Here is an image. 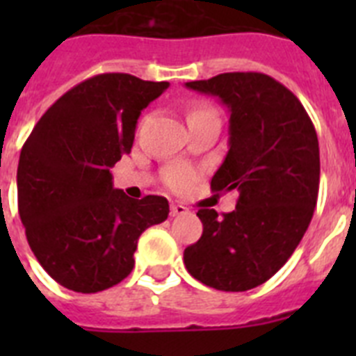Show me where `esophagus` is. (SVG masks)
<instances>
[{"label":"esophagus","instance_id":"esophagus-1","mask_svg":"<svg viewBox=\"0 0 356 356\" xmlns=\"http://www.w3.org/2000/svg\"><path fill=\"white\" fill-rule=\"evenodd\" d=\"M188 212L187 207L184 205H171V216L176 217V216H185V213Z\"/></svg>","mask_w":356,"mask_h":356}]
</instances>
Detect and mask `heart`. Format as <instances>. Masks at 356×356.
I'll list each match as a JSON object with an SVG mask.
<instances>
[{
    "mask_svg": "<svg viewBox=\"0 0 356 356\" xmlns=\"http://www.w3.org/2000/svg\"><path fill=\"white\" fill-rule=\"evenodd\" d=\"M207 114H213L212 110L207 108V106H193V108L188 110V119H194V118H201V115H207ZM165 181L171 188H176V191H184L191 185L193 181V175L187 171V169H181V168H171L165 171Z\"/></svg>",
    "mask_w": 356,
    "mask_h": 356,
    "instance_id": "obj_1",
    "label": "heart"
}]
</instances>
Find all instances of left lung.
Listing matches in <instances>:
<instances>
[{"label":"left lung","mask_w":356,"mask_h":356,"mask_svg":"<svg viewBox=\"0 0 356 356\" xmlns=\"http://www.w3.org/2000/svg\"><path fill=\"white\" fill-rule=\"evenodd\" d=\"M228 106V153L212 191L238 193L234 212L197 210L203 235L185 248L191 276L217 291L259 287L291 259L319 193V143L300 99L262 72L187 81Z\"/></svg>","instance_id":"obj_1"}]
</instances>
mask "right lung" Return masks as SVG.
<instances>
[{"mask_svg": "<svg viewBox=\"0 0 356 356\" xmlns=\"http://www.w3.org/2000/svg\"><path fill=\"white\" fill-rule=\"evenodd\" d=\"M168 87L97 74L58 97L24 143L19 216L33 254L62 287L90 294L118 285L134 269L140 234L168 219L165 197L131 200L110 172L130 153L140 112Z\"/></svg>", "mask_w": 356, "mask_h": 356, "instance_id": "1", "label": "right lung"}]
</instances>
